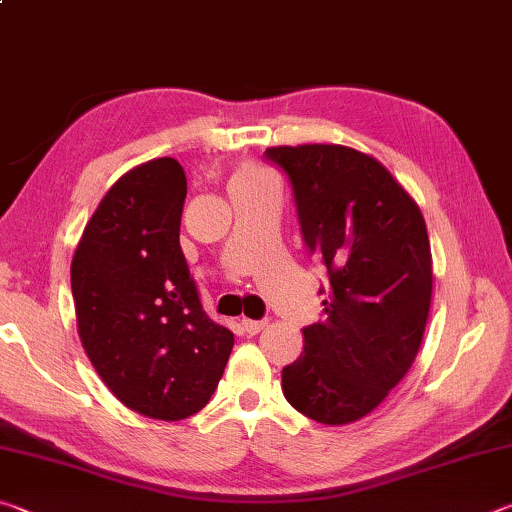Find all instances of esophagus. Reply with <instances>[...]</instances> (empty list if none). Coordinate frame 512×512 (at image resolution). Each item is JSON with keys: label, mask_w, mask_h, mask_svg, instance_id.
<instances>
[{"label": "esophagus", "mask_w": 512, "mask_h": 512, "mask_svg": "<svg viewBox=\"0 0 512 512\" xmlns=\"http://www.w3.org/2000/svg\"><path fill=\"white\" fill-rule=\"evenodd\" d=\"M264 327H266V320H250V318H244V320H241V329H244V332H246V334H250V336H253V334H259V332H262Z\"/></svg>", "instance_id": "1"}]
</instances>
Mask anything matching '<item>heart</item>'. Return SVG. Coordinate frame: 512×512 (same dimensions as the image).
Here are the masks:
<instances>
[{
    "label": "heart",
    "mask_w": 512,
    "mask_h": 512,
    "mask_svg": "<svg viewBox=\"0 0 512 512\" xmlns=\"http://www.w3.org/2000/svg\"><path fill=\"white\" fill-rule=\"evenodd\" d=\"M264 176H266V173L262 169L253 167V164H246V167H241L237 171V176H235V180H232V183H244V180H257V178H264Z\"/></svg>",
    "instance_id": "heart-1"
}]
</instances>
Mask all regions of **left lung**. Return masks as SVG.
I'll return each instance as SVG.
<instances>
[{"label":"left lung","instance_id":"8db88e82","mask_svg":"<svg viewBox=\"0 0 512 512\" xmlns=\"http://www.w3.org/2000/svg\"><path fill=\"white\" fill-rule=\"evenodd\" d=\"M287 171L307 248L323 259V320L282 370L293 409L350 424L386 400L413 366L427 327L433 266L415 198L372 155L343 144L271 146Z\"/></svg>","mask_w":512,"mask_h":512}]
</instances>
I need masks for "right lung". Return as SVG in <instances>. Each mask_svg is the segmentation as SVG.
Listing matches in <instances>:
<instances>
[{
    "label": "right lung",
    "instance_id": "add662e5",
    "mask_svg": "<svg viewBox=\"0 0 512 512\" xmlns=\"http://www.w3.org/2000/svg\"><path fill=\"white\" fill-rule=\"evenodd\" d=\"M185 171L155 158L101 198L72 257L85 352L112 395L153 420H185L210 402L235 345L203 311L183 250Z\"/></svg>",
    "mask_w": 512,
    "mask_h": 512
}]
</instances>
